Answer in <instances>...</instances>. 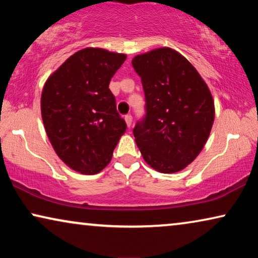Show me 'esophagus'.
Segmentation results:
<instances>
[{
	"instance_id": "1",
	"label": "esophagus",
	"mask_w": 258,
	"mask_h": 258,
	"mask_svg": "<svg viewBox=\"0 0 258 258\" xmlns=\"http://www.w3.org/2000/svg\"><path fill=\"white\" fill-rule=\"evenodd\" d=\"M124 119H125V123H126V125L129 126H132V124H133V116L132 115H125L124 116Z\"/></svg>"
}]
</instances>
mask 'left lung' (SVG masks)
<instances>
[{"label":"left lung","instance_id":"1","mask_svg":"<svg viewBox=\"0 0 258 258\" xmlns=\"http://www.w3.org/2000/svg\"><path fill=\"white\" fill-rule=\"evenodd\" d=\"M132 63L146 95V116L133 130L137 147L155 170L181 171L210 135L213 95L191 63L171 48L137 55Z\"/></svg>","mask_w":258,"mask_h":258}]
</instances>
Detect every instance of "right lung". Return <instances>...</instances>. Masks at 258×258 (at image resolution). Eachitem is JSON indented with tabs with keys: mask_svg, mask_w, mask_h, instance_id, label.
<instances>
[{
	"mask_svg": "<svg viewBox=\"0 0 258 258\" xmlns=\"http://www.w3.org/2000/svg\"><path fill=\"white\" fill-rule=\"evenodd\" d=\"M126 55L86 48L70 56L48 77L41 96L45 133L57 156L84 175L110 162L126 124L109 89Z\"/></svg>",
	"mask_w": 258,
	"mask_h": 258,
	"instance_id": "1",
	"label": "right lung"
}]
</instances>
